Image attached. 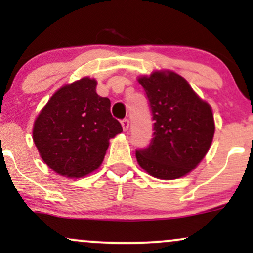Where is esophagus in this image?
I'll return each instance as SVG.
<instances>
[{"label":"esophagus","mask_w":253,"mask_h":253,"mask_svg":"<svg viewBox=\"0 0 253 253\" xmlns=\"http://www.w3.org/2000/svg\"><path fill=\"white\" fill-rule=\"evenodd\" d=\"M121 125H123L124 130H128V128H129V120H128V119H124V120H121Z\"/></svg>","instance_id":"obj_1"}]
</instances>
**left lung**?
<instances>
[{
    "mask_svg": "<svg viewBox=\"0 0 253 253\" xmlns=\"http://www.w3.org/2000/svg\"><path fill=\"white\" fill-rule=\"evenodd\" d=\"M149 100L153 134L149 146L135 150L139 165L151 176L176 179L202 161L213 140L214 118L184 78L172 71L140 77Z\"/></svg>",
    "mask_w": 253,
    "mask_h": 253,
    "instance_id": "1",
    "label": "left lung"
}]
</instances>
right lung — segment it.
Here are the masks:
<instances>
[{
    "instance_id": "add662e5",
    "label": "right lung",
    "mask_w": 253,
    "mask_h": 253,
    "mask_svg": "<svg viewBox=\"0 0 253 253\" xmlns=\"http://www.w3.org/2000/svg\"><path fill=\"white\" fill-rule=\"evenodd\" d=\"M123 132L110 101L96 94V81L63 86L38 115L33 140L40 156L62 176L83 177L100 167L109 139Z\"/></svg>"
}]
</instances>
